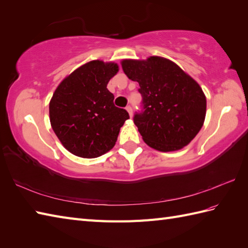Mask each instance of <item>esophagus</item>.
I'll return each mask as SVG.
<instances>
[{
	"label": "esophagus",
	"mask_w": 248,
	"mask_h": 248,
	"mask_svg": "<svg viewBox=\"0 0 248 248\" xmlns=\"http://www.w3.org/2000/svg\"><path fill=\"white\" fill-rule=\"evenodd\" d=\"M125 109L128 110V113H129L130 116H132V107H131V105H128V107L125 108Z\"/></svg>",
	"instance_id": "1"
}]
</instances>
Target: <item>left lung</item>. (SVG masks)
<instances>
[{
    "instance_id": "8db88e82",
    "label": "left lung",
    "mask_w": 248,
    "mask_h": 248,
    "mask_svg": "<svg viewBox=\"0 0 248 248\" xmlns=\"http://www.w3.org/2000/svg\"><path fill=\"white\" fill-rule=\"evenodd\" d=\"M130 80L140 84L144 110L134 124L145 143L168 152L188 145L202 128L207 99L199 84L175 62L161 56L123 60Z\"/></svg>"
}]
</instances>
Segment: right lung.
I'll return each mask as SVG.
<instances>
[{"instance_id":"1","label":"right lung","mask_w":248,"mask_h":248,"mask_svg":"<svg viewBox=\"0 0 248 248\" xmlns=\"http://www.w3.org/2000/svg\"><path fill=\"white\" fill-rule=\"evenodd\" d=\"M118 70L113 62H88L55 89L49 104L51 127L72 155L93 159L115 146L129 119L127 110L115 107L114 94L107 88Z\"/></svg>"}]
</instances>
